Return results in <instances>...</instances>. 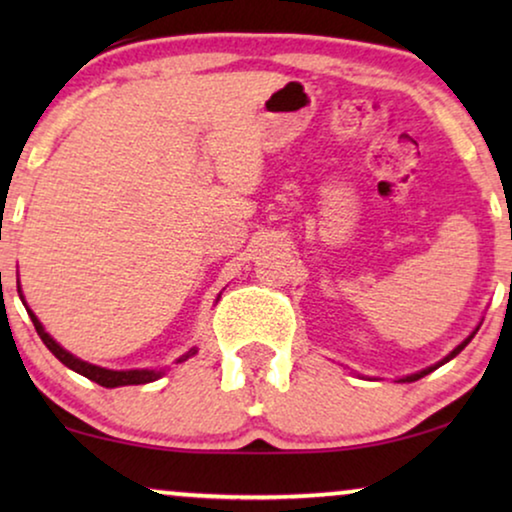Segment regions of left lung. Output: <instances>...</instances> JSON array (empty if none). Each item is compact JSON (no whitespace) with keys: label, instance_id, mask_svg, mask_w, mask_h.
Masks as SVG:
<instances>
[{"label":"left lung","instance_id":"1","mask_svg":"<svg viewBox=\"0 0 512 512\" xmlns=\"http://www.w3.org/2000/svg\"><path fill=\"white\" fill-rule=\"evenodd\" d=\"M475 333H478V328H475V331H473L471 335H468V338H466L464 342H461V345H457V347H454V349H452V352H450V354H447L443 361H438V363H436V366H429V368L419 370V373L405 375V377H401V380H398V382H415V380H422V377H424V375H429V373H433V370H436V368H440V366H443V363H447V361H450V359H454V356H457V354L461 352V349H464V347L468 345V342H471V340H473V335H475Z\"/></svg>","mask_w":512,"mask_h":512}]
</instances>
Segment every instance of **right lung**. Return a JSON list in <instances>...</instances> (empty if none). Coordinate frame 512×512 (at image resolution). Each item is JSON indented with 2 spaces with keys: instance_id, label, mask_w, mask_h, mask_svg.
<instances>
[{
  "instance_id": "obj_1",
  "label": "right lung",
  "mask_w": 512,
  "mask_h": 512,
  "mask_svg": "<svg viewBox=\"0 0 512 512\" xmlns=\"http://www.w3.org/2000/svg\"><path fill=\"white\" fill-rule=\"evenodd\" d=\"M20 298H23V293H20ZM27 314H30V317H32V324H34V328H37L39 338L44 340V345L48 349H51L55 359H60L67 368H72L74 373H79L83 377H88V380L97 382V384H100V387L114 389V387H128V384H146V382L158 380V377H163V373H165V370H146V368L144 370H109V368H100V366H93V363H88V361L76 359L74 354H69L67 349H62L58 342H55L51 335L44 331V326H41V321L34 317L32 310H27ZM195 352H198V349L193 347L191 352H186L184 356H181V359H177V363L186 361L188 356H193Z\"/></svg>"
}]
</instances>
